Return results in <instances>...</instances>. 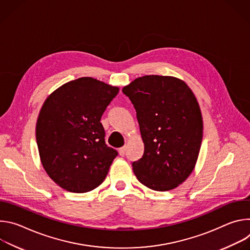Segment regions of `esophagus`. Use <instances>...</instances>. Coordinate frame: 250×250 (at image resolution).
<instances>
[{"mask_svg":"<svg viewBox=\"0 0 250 250\" xmlns=\"http://www.w3.org/2000/svg\"><path fill=\"white\" fill-rule=\"evenodd\" d=\"M125 151H126V147H125V146L121 147V148L119 149V153H120L121 156H124V155L125 154Z\"/></svg>","mask_w":250,"mask_h":250,"instance_id":"obj_1","label":"esophagus"}]
</instances>
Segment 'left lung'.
I'll return each instance as SVG.
<instances>
[{
    "mask_svg": "<svg viewBox=\"0 0 250 250\" xmlns=\"http://www.w3.org/2000/svg\"><path fill=\"white\" fill-rule=\"evenodd\" d=\"M136 111L144 155L132 162L137 180L154 191L182 184L194 170L203 139L198 101L188 85L171 76L146 75L124 87Z\"/></svg>",
    "mask_w": 250,
    "mask_h": 250,
    "instance_id": "8db88e82",
    "label": "left lung"
}]
</instances>
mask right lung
Masks as SVG:
<instances>
[{"label": "right lung", "mask_w": 250, "mask_h": 250, "mask_svg": "<svg viewBox=\"0 0 250 250\" xmlns=\"http://www.w3.org/2000/svg\"><path fill=\"white\" fill-rule=\"evenodd\" d=\"M119 88L91 77L70 81L48 96L35 135L43 168L66 191L100 186L118 151L105 145L101 118Z\"/></svg>", "instance_id": "add662e5"}]
</instances>
